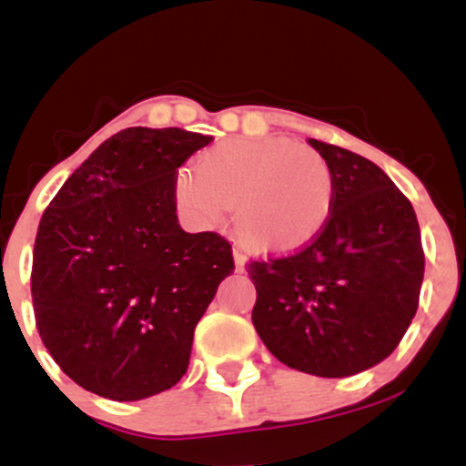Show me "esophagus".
Here are the masks:
<instances>
[{
  "instance_id": "34e87169",
  "label": "esophagus",
  "mask_w": 466,
  "mask_h": 466,
  "mask_svg": "<svg viewBox=\"0 0 466 466\" xmlns=\"http://www.w3.org/2000/svg\"><path fill=\"white\" fill-rule=\"evenodd\" d=\"M232 254H234V265H237V271H243V269H245V260H248V256H245L240 249H234Z\"/></svg>"
}]
</instances>
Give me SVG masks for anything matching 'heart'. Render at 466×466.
<instances>
[{
	"mask_svg": "<svg viewBox=\"0 0 466 466\" xmlns=\"http://www.w3.org/2000/svg\"><path fill=\"white\" fill-rule=\"evenodd\" d=\"M179 212L212 228L234 208V232L260 254H291L313 243L335 208L333 168L315 148L282 137H234L175 175Z\"/></svg>",
	"mask_w": 466,
	"mask_h": 466,
	"instance_id": "b5f03b06",
	"label": "heart"
}]
</instances>
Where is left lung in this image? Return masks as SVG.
Masks as SVG:
<instances>
[{
  "label": "left lung",
  "instance_id": "obj_1",
  "mask_svg": "<svg viewBox=\"0 0 466 466\" xmlns=\"http://www.w3.org/2000/svg\"><path fill=\"white\" fill-rule=\"evenodd\" d=\"M309 142L333 168V215L307 248L248 265L251 322L289 368L350 377L403 339L419 309L425 251L414 208L377 164Z\"/></svg>",
  "mask_w": 466,
  "mask_h": 466
}]
</instances>
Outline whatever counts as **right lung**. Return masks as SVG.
<instances>
[{
    "label": "right lung",
    "instance_id": "obj_1",
    "mask_svg": "<svg viewBox=\"0 0 466 466\" xmlns=\"http://www.w3.org/2000/svg\"><path fill=\"white\" fill-rule=\"evenodd\" d=\"M131 127L100 144L46 208L32 254L41 341L80 388L140 400L188 370L195 326L232 274V245L177 223L179 166L210 144Z\"/></svg>",
    "mask_w": 466,
    "mask_h": 466
}]
</instances>
